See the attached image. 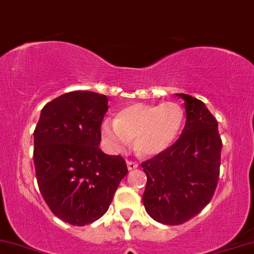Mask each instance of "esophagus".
I'll return each mask as SVG.
<instances>
[{
  "label": "esophagus",
  "mask_w": 254,
  "mask_h": 254,
  "mask_svg": "<svg viewBox=\"0 0 254 254\" xmlns=\"http://www.w3.org/2000/svg\"><path fill=\"white\" fill-rule=\"evenodd\" d=\"M127 167L129 171H133L136 170V168L138 167V164L135 163V161H131V160H127Z\"/></svg>",
  "instance_id": "34e87169"
}]
</instances>
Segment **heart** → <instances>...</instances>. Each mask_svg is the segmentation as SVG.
I'll list each match as a JSON object with an SVG mask.
<instances>
[{"label": "heart", "instance_id": "b5f03b06", "mask_svg": "<svg viewBox=\"0 0 254 254\" xmlns=\"http://www.w3.org/2000/svg\"><path fill=\"white\" fill-rule=\"evenodd\" d=\"M185 124L179 104L136 103L121 110L117 119L102 123V137L112 151L123 152L134 139L135 151L144 157L159 154L175 142Z\"/></svg>", "mask_w": 254, "mask_h": 254}]
</instances>
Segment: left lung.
Returning <instances> with one entry per match:
<instances>
[{
	"mask_svg": "<svg viewBox=\"0 0 254 254\" xmlns=\"http://www.w3.org/2000/svg\"><path fill=\"white\" fill-rule=\"evenodd\" d=\"M185 100L187 121L181 136L159 154L143 161L145 211L157 222L182 225L211 201L218 186L222 141L218 121L201 101Z\"/></svg>",
	"mask_w": 254,
	"mask_h": 254,
	"instance_id": "obj_1",
	"label": "left lung"
}]
</instances>
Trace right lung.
I'll return each instance as SVG.
<instances>
[{
	"instance_id": "right-lung-1",
	"label": "right lung",
	"mask_w": 254,
	"mask_h": 254,
	"mask_svg": "<svg viewBox=\"0 0 254 254\" xmlns=\"http://www.w3.org/2000/svg\"><path fill=\"white\" fill-rule=\"evenodd\" d=\"M108 97L66 93L45 105L34 130L33 160L40 192L57 218L81 227L105 214L128 173L121 156L100 149Z\"/></svg>"
}]
</instances>
